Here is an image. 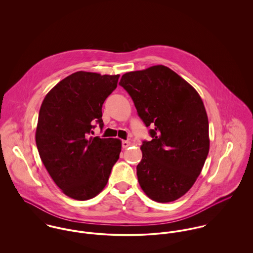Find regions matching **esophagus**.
I'll return each instance as SVG.
<instances>
[{
    "instance_id": "34e87169",
    "label": "esophagus",
    "mask_w": 253,
    "mask_h": 253,
    "mask_svg": "<svg viewBox=\"0 0 253 253\" xmlns=\"http://www.w3.org/2000/svg\"><path fill=\"white\" fill-rule=\"evenodd\" d=\"M130 145V142H128V141H126V140H124V141H122V147L124 148V149H126V148H127L128 146Z\"/></svg>"
}]
</instances>
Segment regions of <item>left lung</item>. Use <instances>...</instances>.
<instances>
[{
  "label": "left lung",
  "mask_w": 253,
  "mask_h": 253,
  "mask_svg": "<svg viewBox=\"0 0 253 253\" xmlns=\"http://www.w3.org/2000/svg\"><path fill=\"white\" fill-rule=\"evenodd\" d=\"M133 100L151 141L142 142L136 173L145 194L169 203L185 195L210 151L209 120L197 90L164 65L126 73L119 83Z\"/></svg>",
  "instance_id": "1"
}]
</instances>
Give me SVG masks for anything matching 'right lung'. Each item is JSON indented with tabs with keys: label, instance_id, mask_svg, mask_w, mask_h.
I'll list each match as a JSON object with an SVG mask.
<instances>
[{
	"label": "right lung",
	"instance_id": "add662e5",
	"mask_svg": "<svg viewBox=\"0 0 253 253\" xmlns=\"http://www.w3.org/2000/svg\"><path fill=\"white\" fill-rule=\"evenodd\" d=\"M120 75L74 73L44 97L39 113L36 144L54 183L74 200L98 195L108 182L122 150L117 138L92 137L102 121V106Z\"/></svg>",
	"mask_w": 253,
	"mask_h": 253
}]
</instances>
